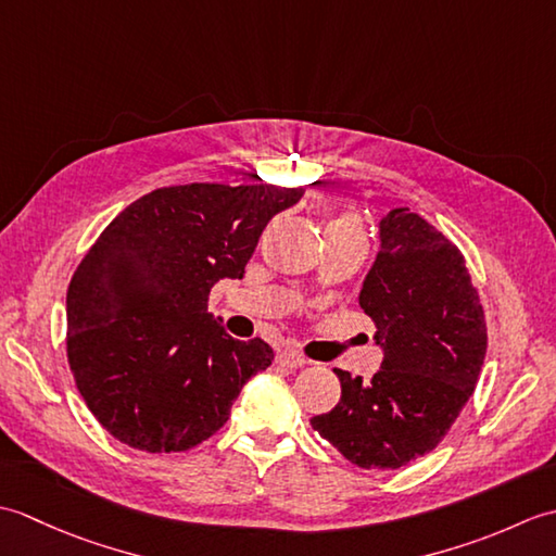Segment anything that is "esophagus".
Returning a JSON list of instances; mask_svg holds the SVG:
<instances>
[{"mask_svg":"<svg viewBox=\"0 0 556 556\" xmlns=\"http://www.w3.org/2000/svg\"><path fill=\"white\" fill-rule=\"evenodd\" d=\"M277 363L285 365V368H301V365H305L308 361H305L299 351L285 349V351L277 353Z\"/></svg>","mask_w":556,"mask_h":556,"instance_id":"1","label":"esophagus"}]
</instances>
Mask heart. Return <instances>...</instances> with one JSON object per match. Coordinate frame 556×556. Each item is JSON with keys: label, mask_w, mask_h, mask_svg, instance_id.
I'll return each mask as SVG.
<instances>
[{"label": "heart", "mask_w": 556, "mask_h": 556, "mask_svg": "<svg viewBox=\"0 0 556 556\" xmlns=\"http://www.w3.org/2000/svg\"><path fill=\"white\" fill-rule=\"evenodd\" d=\"M327 231H356L361 233V224L356 219V215H351V212H346V215H339L334 217L332 222L327 224Z\"/></svg>", "instance_id": "obj_1"}]
</instances>
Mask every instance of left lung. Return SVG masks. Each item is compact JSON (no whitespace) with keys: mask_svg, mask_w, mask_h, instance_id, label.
Returning a JSON list of instances; mask_svg holds the SVG:
<instances>
[{"mask_svg":"<svg viewBox=\"0 0 556 556\" xmlns=\"http://www.w3.org/2000/svg\"><path fill=\"white\" fill-rule=\"evenodd\" d=\"M384 358L370 382L334 368L339 404L313 430L361 468L394 470L442 442L478 382L485 313L466 260L408 207L380 219V253L358 296Z\"/></svg>","mask_w":556,"mask_h":556,"instance_id":"1","label":"left lung"}]
</instances>
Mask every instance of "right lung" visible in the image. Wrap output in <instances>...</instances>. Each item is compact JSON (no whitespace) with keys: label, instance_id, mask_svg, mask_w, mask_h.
Returning a JSON list of instances; mask_svg holds the SVG:
<instances>
[{"label":"right lung","instance_id":"right-lung-1","mask_svg":"<svg viewBox=\"0 0 556 556\" xmlns=\"http://www.w3.org/2000/svg\"><path fill=\"white\" fill-rule=\"evenodd\" d=\"M303 188H157L116 215L66 291V353L80 396L116 440L186 452L229 420L269 368L263 339L239 341L207 313L219 279H241L260 233Z\"/></svg>","mask_w":556,"mask_h":556}]
</instances>
